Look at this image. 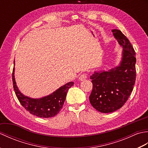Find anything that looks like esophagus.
<instances>
[{"label": "esophagus", "instance_id": "34e87169", "mask_svg": "<svg viewBox=\"0 0 148 148\" xmlns=\"http://www.w3.org/2000/svg\"><path fill=\"white\" fill-rule=\"evenodd\" d=\"M87 77H88V76H87V74L86 73L81 74L80 76H79V79L80 81H84V80H85L86 79Z\"/></svg>", "mask_w": 148, "mask_h": 148}]
</instances>
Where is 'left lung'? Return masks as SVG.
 I'll return each instance as SVG.
<instances>
[{"instance_id": "left-lung-1", "label": "left lung", "mask_w": 148, "mask_h": 148, "mask_svg": "<svg viewBox=\"0 0 148 148\" xmlns=\"http://www.w3.org/2000/svg\"><path fill=\"white\" fill-rule=\"evenodd\" d=\"M112 32L123 48L121 64L109 71L95 72L90 76L93 89L90 102L96 110L103 113L114 112L126 103L136 78V58L133 46L120 30L113 29Z\"/></svg>"}]
</instances>
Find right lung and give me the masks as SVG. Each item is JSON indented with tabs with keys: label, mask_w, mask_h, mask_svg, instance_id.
<instances>
[{
	"label": "right lung",
	"mask_w": 148,
	"mask_h": 148,
	"mask_svg": "<svg viewBox=\"0 0 148 148\" xmlns=\"http://www.w3.org/2000/svg\"><path fill=\"white\" fill-rule=\"evenodd\" d=\"M14 68L12 74L13 88L21 106L30 114L40 118H51L57 114L64 106L69 89L73 86L74 83L69 82L65 84L48 96L39 99H34L24 96L18 90L14 79Z\"/></svg>",
	"instance_id": "obj_1"
}]
</instances>
